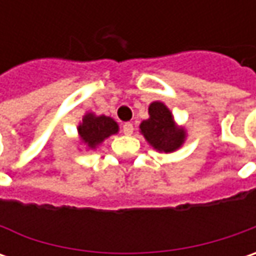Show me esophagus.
I'll use <instances>...</instances> for the list:
<instances>
[{
	"label": "esophagus",
	"instance_id": "esophagus-1",
	"mask_svg": "<svg viewBox=\"0 0 256 256\" xmlns=\"http://www.w3.org/2000/svg\"><path fill=\"white\" fill-rule=\"evenodd\" d=\"M122 132L125 135H132L134 132V125L131 122H125L122 125Z\"/></svg>",
	"mask_w": 256,
	"mask_h": 256
}]
</instances>
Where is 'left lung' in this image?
<instances>
[{
	"instance_id": "left-lung-1",
	"label": "left lung",
	"mask_w": 256,
	"mask_h": 256,
	"mask_svg": "<svg viewBox=\"0 0 256 256\" xmlns=\"http://www.w3.org/2000/svg\"><path fill=\"white\" fill-rule=\"evenodd\" d=\"M148 120L140 124V132L155 151L172 154L178 151L186 140V130L174 120L171 110L161 101H154L148 106Z\"/></svg>"
}]
</instances>
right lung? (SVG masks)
<instances>
[{
	"label": "right lung",
	"instance_id": "add662e5",
	"mask_svg": "<svg viewBox=\"0 0 256 256\" xmlns=\"http://www.w3.org/2000/svg\"><path fill=\"white\" fill-rule=\"evenodd\" d=\"M80 142L84 145L86 150H96L101 144L115 135L120 131L118 122L106 115H95L94 112H86L82 121L76 126Z\"/></svg>",
	"mask_w": 256,
	"mask_h": 256
}]
</instances>
